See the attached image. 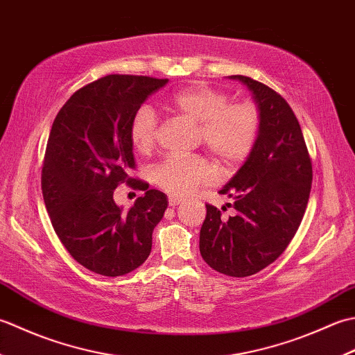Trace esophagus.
Returning <instances> with one entry per match:
<instances>
[{
	"instance_id": "obj_1",
	"label": "esophagus",
	"mask_w": 355,
	"mask_h": 355,
	"mask_svg": "<svg viewBox=\"0 0 355 355\" xmlns=\"http://www.w3.org/2000/svg\"><path fill=\"white\" fill-rule=\"evenodd\" d=\"M183 202V200L182 198H178V197H169V206H172V207H175V206H178V205H182Z\"/></svg>"
}]
</instances>
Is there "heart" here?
Segmentation results:
<instances>
[{
  "label": "heart",
  "mask_w": 355,
  "mask_h": 355,
  "mask_svg": "<svg viewBox=\"0 0 355 355\" xmlns=\"http://www.w3.org/2000/svg\"><path fill=\"white\" fill-rule=\"evenodd\" d=\"M169 107L200 125L202 143L223 168H236L250 155L259 131V114L253 103H229V97L215 88L191 85L173 94ZM157 128L158 119L149 105L134 112L130 140L139 154L153 150ZM214 178L212 164L198 155H169L154 169L155 184L172 197H189Z\"/></svg>",
  "instance_id": "b5f03b06"
}]
</instances>
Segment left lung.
<instances>
[{
  "label": "left lung",
  "mask_w": 355,
  "mask_h": 355,
  "mask_svg": "<svg viewBox=\"0 0 355 355\" xmlns=\"http://www.w3.org/2000/svg\"><path fill=\"white\" fill-rule=\"evenodd\" d=\"M243 82L259 112V131L250 155L220 193L235 215L223 218L206 205L200 252L214 270L233 277L258 273L275 262L302 221L310 198L313 166L300 125L275 89L252 78ZM225 207H223L224 210Z\"/></svg>",
  "instance_id": "8db88e82"
}]
</instances>
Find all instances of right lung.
<instances>
[{
    "label": "right lung",
    "instance_id": "1",
    "mask_svg": "<svg viewBox=\"0 0 355 355\" xmlns=\"http://www.w3.org/2000/svg\"><path fill=\"white\" fill-rule=\"evenodd\" d=\"M168 79L110 74L78 89L53 122L42 195L58 238L80 266L123 276L148 259L168 197L128 177L135 168L130 123ZM120 182L145 190L130 211L112 195Z\"/></svg>",
    "mask_w": 355,
    "mask_h": 355
}]
</instances>
